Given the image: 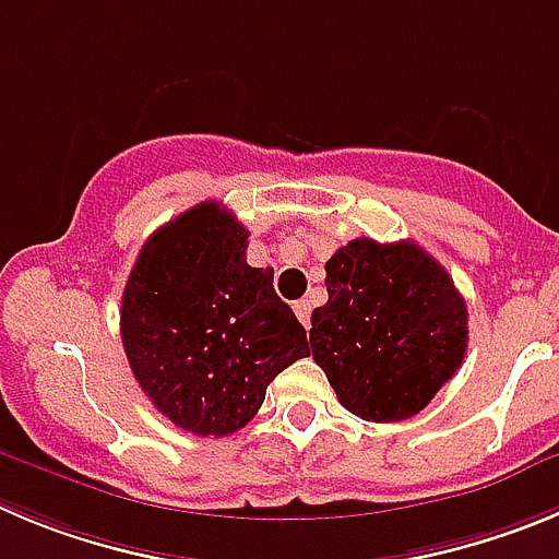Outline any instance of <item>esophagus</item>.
Listing matches in <instances>:
<instances>
[{
	"mask_svg": "<svg viewBox=\"0 0 559 559\" xmlns=\"http://www.w3.org/2000/svg\"><path fill=\"white\" fill-rule=\"evenodd\" d=\"M295 314H297V320H300L306 328H309L311 325V304H309V300H297V304H295Z\"/></svg>",
	"mask_w": 559,
	"mask_h": 559,
	"instance_id": "esophagus-1",
	"label": "esophagus"
}]
</instances>
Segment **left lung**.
<instances>
[{
	"instance_id": "8db88e82",
	"label": "left lung",
	"mask_w": 559,
	"mask_h": 559,
	"mask_svg": "<svg viewBox=\"0 0 559 559\" xmlns=\"http://www.w3.org/2000/svg\"><path fill=\"white\" fill-rule=\"evenodd\" d=\"M311 356L338 403L367 421L419 414L466 356L468 311L450 273L416 242L353 239L325 264Z\"/></svg>"
}]
</instances>
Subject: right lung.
Returning a JSON list of instances; mask_svg holds the SVG:
<instances>
[{
  "label": "right lung",
  "mask_w": 559,
  "mask_h": 559,
  "mask_svg": "<svg viewBox=\"0 0 559 559\" xmlns=\"http://www.w3.org/2000/svg\"><path fill=\"white\" fill-rule=\"evenodd\" d=\"M248 231L203 201L145 239L121 297L134 380L176 427L228 436L262 408L275 374L309 356L306 328L250 267Z\"/></svg>",
  "instance_id": "1"
}]
</instances>
